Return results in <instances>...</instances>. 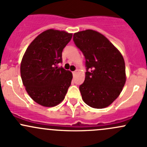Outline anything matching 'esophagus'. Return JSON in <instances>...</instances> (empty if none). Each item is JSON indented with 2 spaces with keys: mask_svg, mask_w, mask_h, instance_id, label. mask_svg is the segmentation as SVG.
<instances>
[{
  "mask_svg": "<svg viewBox=\"0 0 147 147\" xmlns=\"http://www.w3.org/2000/svg\"><path fill=\"white\" fill-rule=\"evenodd\" d=\"M76 73H77V71H74V72H72V74H73V75H76Z\"/></svg>",
  "mask_w": 147,
  "mask_h": 147,
  "instance_id": "esophagus-1",
  "label": "esophagus"
}]
</instances>
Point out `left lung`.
<instances>
[{
    "mask_svg": "<svg viewBox=\"0 0 147 147\" xmlns=\"http://www.w3.org/2000/svg\"><path fill=\"white\" fill-rule=\"evenodd\" d=\"M73 41L85 58V79L80 86L83 101L96 109L107 107L125 84L122 55L106 37L92 30L75 32Z\"/></svg>",
    "mask_w": 147,
    "mask_h": 147,
    "instance_id": "8db88e82",
    "label": "left lung"
}]
</instances>
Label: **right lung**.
Instances as JSON below:
<instances>
[{
	"mask_svg": "<svg viewBox=\"0 0 147 147\" xmlns=\"http://www.w3.org/2000/svg\"><path fill=\"white\" fill-rule=\"evenodd\" d=\"M72 34L47 30L28 46L20 64V75L28 94L44 107H54L64 100L72 79V72L59 67L62 53Z\"/></svg>",
	"mask_w": 147,
	"mask_h": 147,
	"instance_id": "1",
	"label": "right lung"
}]
</instances>
